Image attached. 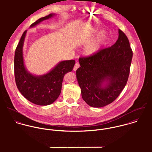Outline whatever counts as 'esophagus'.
Here are the masks:
<instances>
[{"mask_svg":"<svg viewBox=\"0 0 152 152\" xmlns=\"http://www.w3.org/2000/svg\"><path fill=\"white\" fill-rule=\"evenodd\" d=\"M79 67H80V64H79L78 63H77L75 64V65H74V66L73 70H74V71H76Z\"/></svg>","mask_w":152,"mask_h":152,"instance_id":"esophagus-1","label":"esophagus"}]
</instances>
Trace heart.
<instances>
[{
	"label": "heart",
	"mask_w": 152,
	"mask_h": 152,
	"mask_svg": "<svg viewBox=\"0 0 152 152\" xmlns=\"http://www.w3.org/2000/svg\"><path fill=\"white\" fill-rule=\"evenodd\" d=\"M100 32H103V31H100ZM108 40V37L106 34H102L87 44L84 49V54L88 57L96 54L107 44Z\"/></svg>",
	"instance_id": "1"
}]
</instances>
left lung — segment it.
Returning a JSON list of instances; mask_svg holds the SVG:
<instances>
[{"instance_id":"8db88e82","label":"left lung","mask_w":152,"mask_h":152,"mask_svg":"<svg viewBox=\"0 0 152 152\" xmlns=\"http://www.w3.org/2000/svg\"><path fill=\"white\" fill-rule=\"evenodd\" d=\"M118 33V39L110 47L79 58L77 80L83 99L92 107L112 103L127 83L133 53L126 36L120 29Z\"/></svg>"}]
</instances>
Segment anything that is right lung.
<instances>
[{"label": "right lung", "instance_id": "1", "mask_svg": "<svg viewBox=\"0 0 152 152\" xmlns=\"http://www.w3.org/2000/svg\"><path fill=\"white\" fill-rule=\"evenodd\" d=\"M56 15L51 13L42 18L30 27H34ZM27 31L23 33L15 51L14 65L16 84L22 95L30 102L37 105H48L58 98L63 78L65 74L72 71L75 61L73 60L61 61L43 75H37L30 72L25 65L23 57V45Z\"/></svg>", "mask_w": 152, "mask_h": 152}]
</instances>
